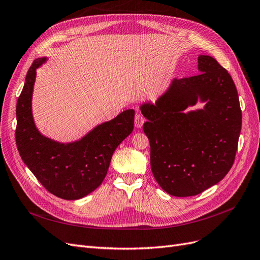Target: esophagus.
<instances>
[{"label": "esophagus", "mask_w": 260, "mask_h": 260, "mask_svg": "<svg viewBox=\"0 0 260 260\" xmlns=\"http://www.w3.org/2000/svg\"><path fill=\"white\" fill-rule=\"evenodd\" d=\"M144 122H145L144 116H142V114H140L139 112H137L135 115V126L137 128H140L142 126V124H144Z\"/></svg>", "instance_id": "34e87169"}]
</instances>
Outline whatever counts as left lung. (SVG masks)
I'll return each mask as SVG.
<instances>
[{
    "mask_svg": "<svg viewBox=\"0 0 260 260\" xmlns=\"http://www.w3.org/2000/svg\"><path fill=\"white\" fill-rule=\"evenodd\" d=\"M200 74L174 79L153 104L140 106L147 119L150 164L160 187L174 197H192L218 183L233 165L242 126L239 95L228 71L200 55ZM200 99L203 109L183 111Z\"/></svg>",
    "mask_w": 260,
    "mask_h": 260,
    "instance_id": "left-lung-1",
    "label": "left lung"
}]
</instances>
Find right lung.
I'll list each match as a JSON object with an SVG mask.
<instances>
[{
	"mask_svg": "<svg viewBox=\"0 0 260 260\" xmlns=\"http://www.w3.org/2000/svg\"><path fill=\"white\" fill-rule=\"evenodd\" d=\"M45 61L46 58H38L27 72L16 106V145L23 163L48 192L63 200H78L105 179L114 150L133 132L135 111L125 110L70 144L43 136L33 121L31 100L37 69Z\"/></svg>",
	"mask_w": 260,
	"mask_h": 260,
	"instance_id": "add662e5",
	"label": "right lung"
}]
</instances>
